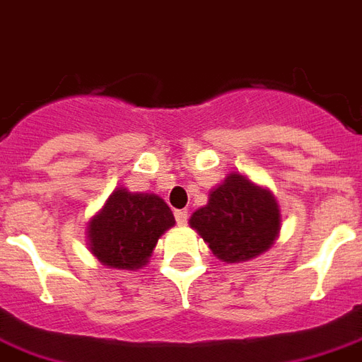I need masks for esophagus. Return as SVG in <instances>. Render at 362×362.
<instances>
[{"instance_id": "1", "label": "esophagus", "mask_w": 362, "mask_h": 362, "mask_svg": "<svg viewBox=\"0 0 362 362\" xmlns=\"http://www.w3.org/2000/svg\"><path fill=\"white\" fill-rule=\"evenodd\" d=\"M175 221H177L179 227H183V225H187V221H189V214L185 210H177L175 211Z\"/></svg>"}]
</instances>
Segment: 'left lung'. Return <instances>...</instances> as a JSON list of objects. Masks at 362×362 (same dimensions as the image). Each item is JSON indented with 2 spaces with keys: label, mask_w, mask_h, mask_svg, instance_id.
<instances>
[{
  "label": "left lung",
  "mask_w": 362,
  "mask_h": 362,
  "mask_svg": "<svg viewBox=\"0 0 362 362\" xmlns=\"http://www.w3.org/2000/svg\"><path fill=\"white\" fill-rule=\"evenodd\" d=\"M189 223L217 259L240 263L273 246L281 230V210L265 187L240 173H229Z\"/></svg>",
  "instance_id": "1"
}]
</instances>
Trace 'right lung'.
Wrapping results in <instances>:
<instances>
[{"label":"right lung","mask_w":362,"mask_h":362,"mask_svg":"<svg viewBox=\"0 0 362 362\" xmlns=\"http://www.w3.org/2000/svg\"><path fill=\"white\" fill-rule=\"evenodd\" d=\"M173 225L175 217L162 198L119 187L89 221V250L107 267L137 271Z\"/></svg>","instance_id":"obj_1"}]
</instances>
